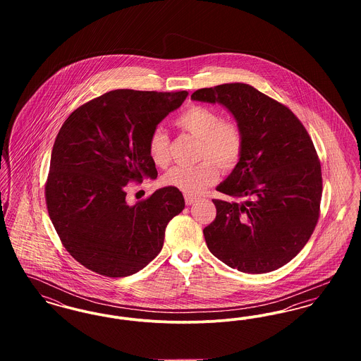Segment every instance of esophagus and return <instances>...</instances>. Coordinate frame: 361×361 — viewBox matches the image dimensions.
Here are the masks:
<instances>
[{
	"label": "esophagus",
	"instance_id": "34e87169",
	"mask_svg": "<svg viewBox=\"0 0 361 361\" xmlns=\"http://www.w3.org/2000/svg\"><path fill=\"white\" fill-rule=\"evenodd\" d=\"M197 199L195 196H190V195H185V203L187 206H192Z\"/></svg>",
	"mask_w": 361,
	"mask_h": 361
}]
</instances>
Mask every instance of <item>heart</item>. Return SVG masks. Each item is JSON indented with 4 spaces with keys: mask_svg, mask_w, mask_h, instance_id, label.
Returning a JSON list of instances; mask_svg holds the SVG:
<instances>
[{
    "mask_svg": "<svg viewBox=\"0 0 361 361\" xmlns=\"http://www.w3.org/2000/svg\"><path fill=\"white\" fill-rule=\"evenodd\" d=\"M176 127L196 137L200 145L197 155L204 159L195 166H174L161 178L162 185L178 189L187 195H199L216 183V165L230 171L240 162L243 135L240 127L203 105H190L174 121ZM147 154L152 162L162 168L169 161V139L164 130L155 128L147 139Z\"/></svg>",
    "mask_w": 361,
    "mask_h": 361,
    "instance_id": "heart-1",
    "label": "heart"
}]
</instances>
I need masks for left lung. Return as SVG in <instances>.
I'll use <instances>...</instances> for the list:
<instances>
[{
  "label": "left lung",
  "instance_id": "1",
  "mask_svg": "<svg viewBox=\"0 0 361 361\" xmlns=\"http://www.w3.org/2000/svg\"><path fill=\"white\" fill-rule=\"evenodd\" d=\"M193 102L219 104L243 135L240 162L216 190V218L203 230L209 252L245 274L272 272L307 243L319 216L321 164L306 128L283 104L242 82L204 87Z\"/></svg>",
  "mask_w": 361,
  "mask_h": 361
}]
</instances>
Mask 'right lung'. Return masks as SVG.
Wrapping results in <instances>:
<instances>
[{
	"label": "right lung",
	"mask_w": 361,
	"mask_h": 361,
	"mask_svg": "<svg viewBox=\"0 0 361 361\" xmlns=\"http://www.w3.org/2000/svg\"><path fill=\"white\" fill-rule=\"evenodd\" d=\"M187 96L118 89L81 105L61 127L47 209L66 250L87 269L134 275L161 252L166 226L185 207L183 193L164 187L128 206L126 185L157 178L147 139Z\"/></svg>",
	"instance_id": "obj_1"
}]
</instances>
